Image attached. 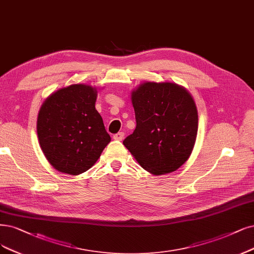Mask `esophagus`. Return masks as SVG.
Masks as SVG:
<instances>
[{"mask_svg":"<svg viewBox=\"0 0 254 254\" xmlns=\"http://www.w3.org/2000/svg\"><path fill=\"white\" fill-rule=\"evenodd\" d=\"M113 138H114L115 140H118V141H121V140H124V138H125V133L119 132V133H117V134L113 136Z\"/></svg>","mask_w":254,"mask_h":254,"instance_id":"34e87169","label":"esophagus"}]
</instances>
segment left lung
<instances>
[{
  "label": "left lung",
  "mask_w": 254,
  "mask_h": 254,
  "mask_svg": "<svg viewBox=\"0 0 254 254\" xmlns=\"http://www.w3.org/2000/svg\"><path fill=\"white\" fill-rule=\"evenodd\" d=\"M130 96L137 125L125 146L153 175L177 171L190 158L198 133L193 98L177 83L149 81Z\"/></svg>",
  "instance_id": "8db88e82"
}]
</instances>
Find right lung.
<instances>
[{
  "label": "right lung",
  "instance_id": "add662e5",
  "mask_svg": "<svg viewBox=\"0 0 254 254\" xmlns=\"http://www.w3.org/2000/svg\"><path fill=\"white\" fill-rule=\"evenodd\" d=\"M96 98V88L71 84L52 93L40 109V145L48 162L61 173L76 176L88 171L111 141L95 109Z\"/></svg>",
  "mask_w": 254,
  "mask_h": 254
}]
</instances>
